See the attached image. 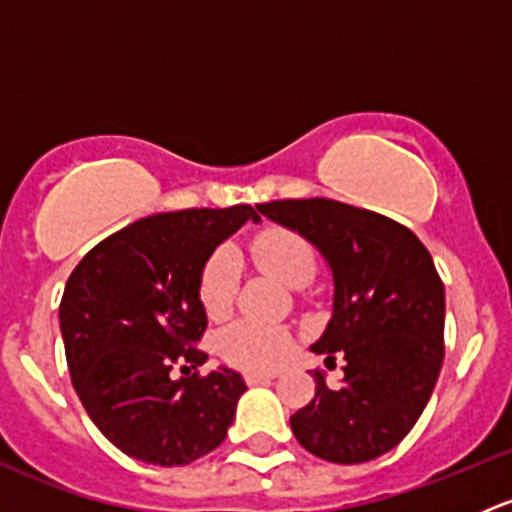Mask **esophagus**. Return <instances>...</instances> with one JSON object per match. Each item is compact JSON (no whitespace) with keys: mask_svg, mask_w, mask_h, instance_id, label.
Segmentation results:
<instances>
[{"mask_svg":"<svg viewBox=\"0 0 512 512\" xmlns=\"http://www.w3.org/2000/svg\"><path fill=\"white\" fill-rule=\"evenodd\" d=\"M275 376H277V371H247L245 379H247V384H262V381H270V379H275Z\"/></svg>","mask_w":512,"mask_h":512,"instance_id":"obj_1","label":"esophagus"}]
</instances>
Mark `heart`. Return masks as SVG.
Here are the masks:
<instances>
[{
    "label": "heart",
    "instance_id": "b5f03b06",
    "mask_svg": "<svg viewBox=\"0 0 512 512\" xmlns=\"http://www.w3.org/2000/svg\"><path fill=\"white\" fill-rule=\"evenodd\" d=\"M252 260L287 287L307 285L317 270L314 247L297 232L285 227H267L250 242ZM240 285V260L230 247H220L205 262L200 275V302L210 317H223L232 307ZM220 354L230 364L245 369H275L285 364L294 349L292 332L282 324L242 319L227 327L218 339Z\"/></svg>",
    "mask_w": 512,
    "mask_h": 512
}]
</instances>
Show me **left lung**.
Wrapping results in <instances>:
<instances>
[{
    "label": "left lung",
    "mask_w": 512,
    "mask_h": 512,
    "mask_svg": "<svg viewBox=\"0 0 512 512\" xmlns=\"http://www.w3.org/2000/svg\"><path fill=\"white\" fill-rule=\"evenodd\" d=\"M299 232L332 272V317L314 354L344 356V379L312 371L314 399L289 418L317 458L366 463L399 446L426 409L443 364L446 292L409 227L327 198L257 205Z\"/></svg>",
    "instance_id": "8db88e82"
}]
</instances>
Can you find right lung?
<instances>
[{
	"label": "right lung",
	"instance_id": "obj_1",
	"mask_svg": "<svg viewBox=\"0 0 512 512\" xmlns=\"http://www.w3.org/2000/svg\"><path fill=\"white\" fill-rule=\"evenodd\" d=\"M260 215L250 205L158 213L98 242L59 307L71 384L98 431L151 466H188L225 441L245 379L208 361L200 302L205 262ZM181 366L183 377L174 376Z\"/></svg>",
	"mask_w": 512,
	"mask_h": 512
}]
</instances>
